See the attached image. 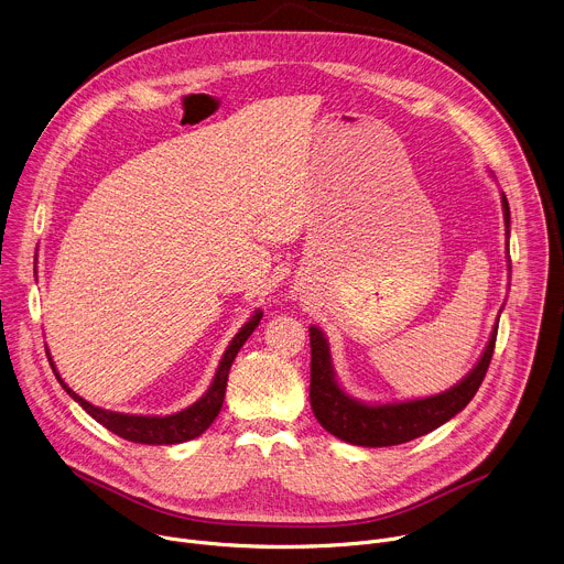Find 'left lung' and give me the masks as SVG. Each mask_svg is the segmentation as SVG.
Instances as JSON below:
<instances>
[{
  "label": "left lung",
  "instance_id": "8db88e82",
  "mask_svg": "<svg viewBox=\"0 0 564 564\" xmlns=\"http://www.w3.org/2000/svg\"><path fill=\"white\" fill-rule=\"evenodd\" d=\"M502 212L509 234V200L502 194ZM498 324L491 333L487 350L481 352L475 368L451 390L413 399L399 401V404H379L368 406L361 401L348 397L335 379L328 341L316 326H310V406L318 424L335 437L357 444V446H394L415 437H422L444 422L455 417L468 401L475 397L477 388L487 377L494 350H496Z\"/></svg>",
  "mask_w": 564,
  "mask_h": 564
}]
</instances>
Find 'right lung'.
<instances>
[{
	"mask_svg": "<svg viewBox=\"0 0 564 564\" xmlns=\"http://www.w3.org/2000/svg\"><path fill=\"white\" fill-rule=\"evenodd\" d=\"M263 312L257 310L254 316L248 321V324L238 330V335L231 339V344L227 346L220 364H218V370H216V377L209 386V390L196 401V404H192L189 409L181 411V413H174V415H167V417H144V415H122V413H113V411H105V409H98L94 404H89L87 399H83L79 394H75L64 381L62 377L55 372V366L51 361V355H48V361H51V368L57 377V381L62 383V388L77 401L79 406H83L96 422H100L107 431L116 433L118 437L122 440H129V442H135V444H181V442H187V440H194L198 435H203L212 422L216 420V415L220 413L223 409V399H225V388H227V375H229V368H231V361L234 357L238 355V350L243 348V344L248 341V337L257 330L259 321H261Z\"/></svg>",
	"mask_w": 564,
	"mask_h": 564,
	"instance_id": "obj_1",
	"label": "right lung"
}]
</instances>
